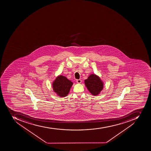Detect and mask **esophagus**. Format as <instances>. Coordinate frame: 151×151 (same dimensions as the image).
Wrapping results in <instances>:
<instances>
[{"instance_id":"1","label":"esophagus","mask_w":151,"mask_h":151,"mask_svg":"<svg viewBox=\"0 0 151 151\" xmlns=\"http://www.w3.org/2000/svg\"><path fill=\"white\" fill-rule=\"evenodd\" d=\"M76 82H77V83H81V82H82V80L81 79H77L76 80Z\"/></svg>"}]
</instances>
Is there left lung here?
<instances>
[{
    "label": "left lung",
    "mask_w": 151,
    "mask_h": 151,
    "mask_svg": "<svg viewBox=\"0 0 151 151\" xmlns=\"http://www.w3.org/2000/svg\"><path fill=\"white\" fill-rule=\"evenodd\" d=\"M86 86L93 95H97L104 88V84L100 77L91 74L84 81Z\"/></svg>",
    "instance_id": "obj_1"
}]
</instances>
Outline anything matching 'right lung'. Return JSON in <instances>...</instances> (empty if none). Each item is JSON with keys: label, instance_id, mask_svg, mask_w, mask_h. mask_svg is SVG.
Returning a JSON list of instances; mask_svg holds the SVG:
<instances>
[{"label": "right lung", "instance_id": "add662e5", "mask_svg": "<svg viewBox=\"0 0 151 151\" xmlns=\"http://www.w3.org/2000/svg\"><path fill=\"white\" fill-rule=\"evenodd\" d=\"M52 85L54 91L60 97H64L69 93L73 83L64 76L60 75L56 78Z\"/></svg>", "mask_w": 151, "mask_h": 151}]
</instances>
